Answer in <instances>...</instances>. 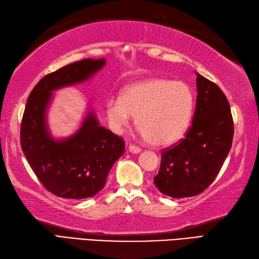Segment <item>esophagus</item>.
Here are the masks:
<instances>
[{
	"mask_svg": "<svg viewBox=\"0 0 259 259\" xmlns=\"http://www.w3.org/2000/svg\"><path fill=\"white\" fill-rule=\"evenodd\" d=\"M128 151H130L131 153H133V154H139V153H141L142 149H141L139 146L130 145V146H128Z\"/></svg>",
	"mask_w": 259,
	"mask_h": 259,
	"instance_id": "obj_1",
	"label": "esophagus"
}]
</instances>
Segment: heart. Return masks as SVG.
<instances>
[{
  "mask_svg": "<svg viewBox=\"0 0 259 259\" xmlns=\"http://www.w3.org/2000/svg\"><path fill=\"white\" fill-rule=\"evenodd\" d=\"M194 95L182 82L149 78L127 86L118 99L106 104L111 128L120 133L135 117L142 136L155 146L175 144L191 123Z\"/></svg>",
  "mask_w": 259,
  "mask_h": 259,
  "instance_id": "obj_1",
  "label": "heart"
}]
</instances>
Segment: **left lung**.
<instances>
[{
  "instance_id": "1",
  "label": "left lung",
  "mask_w": 259,
  "mask_h": 259,
  "mask_svg": "<svg viewBox=\"0 0 259 259\" xmlns=\"http://www.w3.org/2000/svg\"><path fill=\"white\" fill-rule=\"evenodd\" d=\"M197 99L193 123L177 145L162 153L154 184L173 198L192 197L214 182L231 151L234 124L231 107L218 86L196 73Z\"/></svg>"
}]
</instances>
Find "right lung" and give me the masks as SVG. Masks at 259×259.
Returning <instances> with one entry per match:
<instances>
[{
    "instance_id": "1",
    "label": "right lung",
    "mask_w": 259,
    "mask_h": 259,
    "mask_svg": "<svg viewBox=\"0 0 259 259\" xmlns=\"http://www.w3.org/2000/svg\"><path fill=\"white\" fill-rule=\"evenodd\" d=\"M105 64V59H85L63 66L44 76L27 99L21 125L22 151L43 186L59 197H93L124 153L122 137L101 126L92 107L70 136L55 139L48 125L54 92L89 81Z\"/></svg>"
}]
</instances>
